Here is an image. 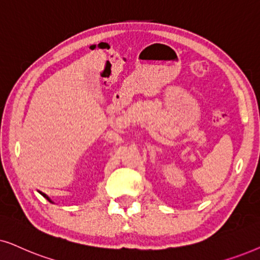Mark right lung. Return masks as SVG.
Wrapping results in <instances>:
<instances>
[{
    "label": "right lung",
    "mask_w": 260,
    "mask_h": 260,
    "mask_svg": "<svg viewBox=\"0 0 260 260\" xmlns=\"http://www.w3.org/2000/svg\"><path fill=\"white\" fill-rule=\"evenodd\" d=\"M40 192V191H39ZM41 193V195H43L44 197H45V199H46V200H48V201H50V202H52V200L50 199V197H48L47 195H46V193H44V192H40ZM52 203H53V202H52Z\"/></svg>",
    "instance_id": "1"
}]
</instances>
